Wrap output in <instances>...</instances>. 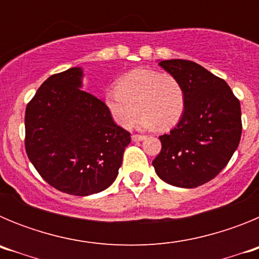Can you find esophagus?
I'll return each mask as SVG.
<instances>
[{
	"instance_id": "obj_1",
	"label": "esophagus",
	"mask_w": 259,
	"mask_h": 259,
	"mask_svg": "<svg viewBox=\"0 0 259 259\" xmlns=\"http://www.w3.org/2000/svg\"><path fill=\"white\" fill-rule=\"evenodd\" d=\"M143 140H145V136H144V135H137V134L132 135V141H143Z\"/></svg>"
}]
</instances>
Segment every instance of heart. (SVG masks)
<instances>
[{
	"label": "heart",
	"instance_id": "obj_1",
	"mask_svg": "<svg viewBox=\"0 0 259 259\" xmlns=\"http://www.w3.org/2000/svg\"><path fill=\"white\" fill-rule=\"evenodd\" d=\"M187 97L182 83L170 74L153 68H136L118 80L105 95V106L114 122L130 128L140 110L139 125L168 130L184 114Z\"/></svg>",
	"mask_w": 259,
	"mask_h": 259
}]
</instances>
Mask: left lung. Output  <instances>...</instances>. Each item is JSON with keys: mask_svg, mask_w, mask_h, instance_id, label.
<instances>
[{"mask_svg": "<svg viewBox=\"0 0 259 259\" xmlns=\"http://www.w3.org/2000/svg\"><path fill=\"white\" fill-rule=\"evenodd\" d=\"M185 91L187 105L178 125L159 136L161 152L153 161L163 182L196 188L227 166L241 137V107L228 84L196 62L161 61Z\"/></svg>", "mask_w": 259, "mask_h": 259, "instance_id": "1", "label": "left lung"}]
</instances>
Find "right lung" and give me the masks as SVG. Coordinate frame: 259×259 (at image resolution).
<instances>
[{"label": "right lung", "mask_w": 259, "mask_h": 259, "mask_svg": "<svg viewBox=\"0 0 259 259\" xmlns=\"http://www.w3.org/2000/svg\"><path fill=\"white\" fill-rule=\"evenodd\" d=\"M81 70L48 77L26 107L24 146L41 178L74 196L113 184L131 134L115 124L105 102L81 87Z\"/></svg>", "instance_id": "1"}]
</instances>
